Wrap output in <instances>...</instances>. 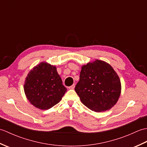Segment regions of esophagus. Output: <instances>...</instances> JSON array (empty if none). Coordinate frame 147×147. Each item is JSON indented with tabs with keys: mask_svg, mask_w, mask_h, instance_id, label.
<instances>
[{
	"mask_svg": "<svg viewBox=\"0 0 147 147\" xmlns=\"http://www.w3.org/2000/svg\"><path fill=\"white\" fill-rule=\"evenodd\" d=\"M74 88H75V85H71L70 87H69V89H72V90H73Z\"/></svg>",
	"mask_w": 147,
	"mask_h": 147,
	"instance_id": "1",
	"label": "esophagus"
}]
</instances>
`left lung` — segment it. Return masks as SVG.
Returning <instances> with one entry per match:
<instances>
[{
    "label": "left lung",
    "mask_w": 147,
    "mask_h": 147,
    "mask_svg": "<svg viewBox=\"0 0 147 147\" xmlns=\"http://www.w3.org/2000/svg\"><path fill=\"white\" fill-rule=\"evenodd\" d=\"M75 91L83 104L90 110L104 112L116 104L121 83L116 72L104 61L95 59L82 66Z\"/></svg>",
    "instance_id": "obj_1"
}]
</instances>
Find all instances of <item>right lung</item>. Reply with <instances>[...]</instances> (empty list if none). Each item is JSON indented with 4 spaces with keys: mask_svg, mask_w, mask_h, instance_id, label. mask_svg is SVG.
<instances>
[{
    "mask_svg": "<svg viewBox=\"0 0 147 147\" xmlns=\"http://www.w3.org/2000/svg\"><path fill=\"white\" fill-rule=\"evenodd\" d=\"M24 91L31 104L41 110H47L61 100L67 91L55 65L42 62L27 74Z\"/></svg>",
    "mask_w": 147,
    "mask_h": 147,
    "instance_id": "obj_1",
    "label": "right lung"
}]
</instances>
